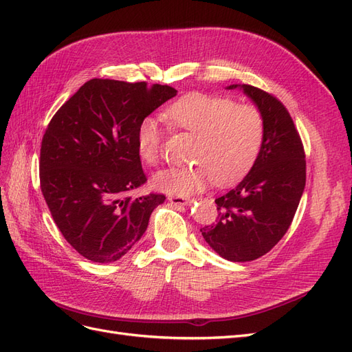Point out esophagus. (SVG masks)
I'll list each match as a JSON object with an SVG mask.
<instances>
[{"label":"esophagus","mask_w":352,"mask_h":352,"mask_svg":"<svg viewBox=\"0 0 352 352\" xmlns=\"http://www.w3.org/2000/svg\"><path fill=\"white\" fill-rule=\"evenodd\" d=\"M168 201L176 206H186L188 202H190V198L184 197V195H170Z\"/></svg>","instance_id":"34e87169"}]
</instances>
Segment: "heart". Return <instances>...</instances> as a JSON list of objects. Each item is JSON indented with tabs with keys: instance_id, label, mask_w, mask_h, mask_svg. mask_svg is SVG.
<instances>
[{
	"instance_id": "1",
	"label": "heart",
	"mask_w": 352,
	"mask_h": 352,
	"mask_svg": "<svg viewBox=\"0 0 352 352\" xmlns=\"http://www.w3.org/2000/svg\"><path fill=\"white\" fill-rule=\"evenodd\" d=\"M170 129L197 136L195 166L162 170L154 186L168 194L188 195L210 184L238 182L257 163L265 138L264 116L252 104L202 92L186 94L170 102L164 113ZM164 129L145 117L136 129V150L142 163L155 166L162 158Z\"/></svg>"
}]
</instances>
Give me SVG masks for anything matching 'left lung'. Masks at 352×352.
Listing matches in <instances>:
<instances>
[{"instance_id": "1", "label": "left lung", "mask_w": 352, "mask_h": 352, "mask_svg": "<svg viewBox=\"0 0 352 352\" xmlns=\"http://www.w3.org/2000/svg\"><path fill=\"white\" fill-rule=\"evenodd\" d=\"M242 88L264 116L263 150L242 182L216 198V223L201 229L210 247L229 261L267 254L289 229L305 186L304 145L289 111L269 92Z\"/></svg>"}]
</instances>
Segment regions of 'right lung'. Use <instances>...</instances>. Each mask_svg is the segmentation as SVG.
Segmentation results:
<instances>
[{
  "label": "right lung",
  "mask_w": 352,
  "mask_h": 352,
  "mask_svg": "<svg viewBox=\"0 0 352 352\" xmlns=\"http://www.w3.org/2000/svg\"><path fill=\"white\" fill-rule=\"evenodd\" d=\"M176 92L168 85L91 79L52 116L41 142V190L61 235L82 257L122 258L164 202V194L131 195L146 182L136 129Z\"/></svg>",
  "instance_id": "obj_1"
}]
</instances>
